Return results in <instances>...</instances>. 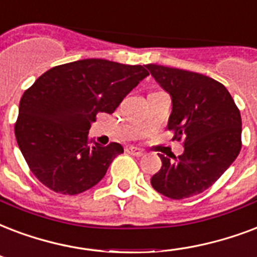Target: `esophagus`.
<instances>
[{
  "label": "esophagus",
  "mask_w": 257,
  "mask_h": 257,
  "mask_svg": "<svg viewBox=\"0 0 257 257\" xmlns=\"http://www.w3.org/2000/svg\"><path fill=\"white\" fill-rule=\"evenodd\" d=\"M131 155H133V156H143L144 155V152H143V150H140V148H137V147H129L128 150H126Z\"/></svg>",
  "instance_id": "34e87169"
}]
</instances>
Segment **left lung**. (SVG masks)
Returning <instances> with one entry per match:
<instances>
[{
	"label": "left lung",
	"mask_w": 257,
	"mask_h": 257,
	"mask_svg": "<svg viewBox=\"0 0 257 257\" xmlns=\"http://www.w3.org/2000/svg\"><path fill=\"white\" fill-rule=\"evenodd\" d=\"M146 67L170 94L167 128L185 144L178 159L159 155L162 168L151 185L168 198H189L209 189L240 154V110L226 87L213 78L158 64Z\"/></svg>",
	"instance_id": "8db88e82"
}]
</instances>
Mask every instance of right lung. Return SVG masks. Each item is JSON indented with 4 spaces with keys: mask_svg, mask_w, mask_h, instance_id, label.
Wrapping results in <instances>:
<instances>
[{
    "mask_svg": "<svg viewBox=\"0 0 257 257\" xmlns=\"http://www.w3.org/2000/svg\"><path fill=\"white\" fill-rule=\"evenodd\" d=\"M148 75L139 64L83 59L39 76L21 97L15 125L33 175L55 193L68 195L97 185L124 148L118 143L91 144L90 126L98 113L111 114Z\"/></svg>",
    "mask_w": 257,
    "mask_h": 257,
    "instance_id": "right-lung-1",
    "label": "right lung"
}]
</instances>
